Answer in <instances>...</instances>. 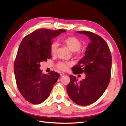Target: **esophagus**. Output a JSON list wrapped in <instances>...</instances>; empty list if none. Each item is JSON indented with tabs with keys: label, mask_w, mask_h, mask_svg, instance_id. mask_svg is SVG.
<instances>
[{
	"label": "esophagus",
	"mask_w": 126,
	"mask_h": 126,
	"mask_svg": "<svg viewBox=\"0 0 126 126\" xmlns=\"http://www.w3.org/2000/svg\"><path fill=\"white\" fill-rule=\"evenodd\" d=\"M60 75L61 76H64V74L63 73V72H60Z\"/></svg>",
	"instance_id": "34e87169"
}]
</instances>
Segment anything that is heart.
Returning <instances> with one entry per match:
<instances>
[{
	"label": "heart",
	"mask_w": 126,
	"mask_h": 126,
	"mask_svg": "<svg viewBox=\"0 0 126 126\" xmlns=\"http://www.w3.org/2000/svg\"><path fill=\"white\" fill-rule=\"evenodd\" d=\"M62 43L66 45L72 51H75V55L79 57L80 56L81 52L80 50V49L82 46V43L81 41L78 39L77 38L75 37L71 36L68 37L63 39ZM58 44L57 43H53L50 47L51 54L55 55L56 54L57 49H58ZM71 63H65L63 62H59L57 64V67L58 69L61 71H66L68 69V66H70Z\"/></svg>",
	"instance_id": "heart-1"
}]
</instances>
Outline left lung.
<instances>
[{"mask_svg": "<svg viewBox=\"0 0 126 126\" xmlns=\"http://www.w3.org/2000/svg\"><path fill=\"white\" fill-rule=\"evenodd\" d=\"M90 40L85 56L72 67L74 74H86L85 79L78 81L70 75L67 86L69 98L76 104L87 106L100 98L107 88L110 79L112 58L108 45L100 36L92 32L78 31Z\"/></svg>", "mask_w": 126, "mask_h": 126, "instance_id": "obj_1", "label": "left lung"}]
</instances>
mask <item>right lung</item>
Listing matches in <instances>:
<instances>
[{
    "label": "right lung",
    "instance_id": "right-lung-1",
    "mask_svg": "<svg viewBox=\"0 0 126 126\" xmlns=\"http://www.w3.org/2000/svg\"><path fill=\"white\" fill-rule=\"evenodd\" d=\"M64 29H39L25 36L20 44L14 63V73L19 91L26 100L39 104L47 99L59 74L47 75L39 69L40 63L51 58L52 39Z\"/></svg>",
    "mask_w": 126,
    "mask_h": 126
}]
</instances>
